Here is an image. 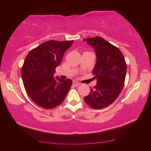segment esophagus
I'll list each match as a JSON object with an SVG mask.
<instances>
[{
	"label": "esophagus",
	"mask_w": 151,
	"mask_h": 151,
	"mask_svg": "<svg viewBox=\"0 0 151 151\" xmlns=\"http://www.w3.org/2000/svg\"><path fill=\"white\" fill-rule=\"evenodd\" d=\"M80 84V83L79 82L76 81V80H75V81H73V86H78V85H79Z\"/></svg>",
	"instance_id": "34e87169"
}]
</instances>
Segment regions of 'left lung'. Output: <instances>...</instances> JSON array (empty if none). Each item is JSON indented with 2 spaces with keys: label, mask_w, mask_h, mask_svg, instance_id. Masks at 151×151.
<instances>
[{
  "label": "left lung",
  "mask_w": 151,
  "mask_h": 151,
  "mask_svg": "<svg viewBox=\"0 0 151 151\" xmlns=\"http://www.w3.org/2000/svg\"><path fill=\"white\" fill-rule=\"evenodd\" d=\"M96 51L97 62L92 73L97 84L84 97L86 104L94 109L108 106L119 96L124 84L127 63L121 51L100 36L84 39Z\"/></svg>",
  "instance_id": "8db88e82"
}]
</instances>
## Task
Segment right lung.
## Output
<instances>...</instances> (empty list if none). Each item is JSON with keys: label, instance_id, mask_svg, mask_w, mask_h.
Masks as SVG:
<instances>
[{"label": "right lung", "instance_id": "1", "mask_svg": "<svg viewBox=\"0 0 151 151\" xmlns=\"http://www.w3.org/2000/svg\"><path fill=\"white\" fill-rule=\"evenodd\" d=\"M73 40L47 41L31 50L21 69L22 82L29 97L46 109L59 106L72 85V80L53 78L65 51Z\"/></svg>", "mask_w": 151, "mask_h": 151}]
</instances>
